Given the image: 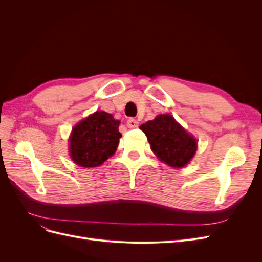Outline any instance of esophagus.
<instances>
[{"mask_svg": "<svg viewBox=\"0 0 262 262\" xmlns=\"http://www.w3.org/2000/svg\"><path fill=\"white\" fill-rule=\"evenodd\" d=\"M126 125H128L130 129H134V128H138L139 122H138L137 119H134V118H130L129 120L126 121Z\"/></svg>", "mask_w": 262, "mask_h": 262, "instance_id": "1", "label": "esophagus"}]
</instances>
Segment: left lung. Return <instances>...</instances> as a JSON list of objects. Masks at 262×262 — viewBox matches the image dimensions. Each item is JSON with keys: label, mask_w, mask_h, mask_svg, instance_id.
Segmentation results:
<instances>
[{"label": "left lung", "mask_w": 262, "mask_h": 262, "mask_svg": "<svg viewBox=\"0 0 262 262\" xmlns=\"http://www.w3.org/2000/svg\"><path fill=\"white\" fill-rule=\"evenodd\" d=\"M140 129L145 133L156 156L171 167H184L195 153L196 140L170 115L157 116L140 125Z\"/></svg>", "instance_id": "left-lung-1"}]
</instances>
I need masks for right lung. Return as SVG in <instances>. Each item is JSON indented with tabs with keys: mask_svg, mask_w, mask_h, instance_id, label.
<instances>
[{
	"mask_svg": "<svg viewBox=\"0 0 262 262\" xmlns=\"http://www.w3.org/2000/svg\"><path fill=\"white\" fill-rule=\"evenodd\" d=\"M120 121L113 115L96 112L74 126L70 138V154L82 167H97L117 149Z\"/></svg>",
	"mask_w": 262,
	"mask_h": 262,
	"instance_id": "1",
	"label": "right lung"
}]
</instances>
